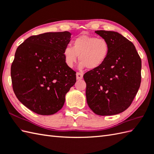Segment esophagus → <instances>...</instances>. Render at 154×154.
Wrapping results in <instances>:
<instances>
[{"mask_svg": "<svg viewBox=\"0 0 154 154\" xmlns=\"http://www.w3.org/2000/svg\"><path fill=\"white\" fill-rule=\"evenodd\" d=\"M83 74L82 73H77L76 74V77H77V79H83Z\"/></svg>", "mask_w": 154, "mask_h": 154, "instance_id": "esophagus-1", "label": "esophagus"}]
</instances>
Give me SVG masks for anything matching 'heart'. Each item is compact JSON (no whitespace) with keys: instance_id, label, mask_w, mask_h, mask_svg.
<instances>
[{"instance_id":"obj_1","label":"heart","mask_w":154,"mask_h":154,"mask_svg":"<svg viewBox=\"0 0 154 154\" xmlns=\"http://www.w3.org/2000/svg\"><path fill=\"white\" fill-rule=\"evenodd\" d=\"M71 45L72 48L66 47L63 51L65 64L70 68L74 66L79 57V68L97 69L105 62L109 55V44L103 38L81 35L74 39Z\"/></svg>"}]
</instances>
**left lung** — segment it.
I'll use <instances>...</instances> for the list:
<instances>
[{"label":"left lung","mask_w":154,"mask_h":154,"mask_svg":"<svg viewBox=\"0 0 154 154\" xmlns=\"http://www.w3.org/2000/svg\"><path fill=\"white\" fill-rule=\"evenodd\" d=\"M95 33L109 42L110 52L101 66L83 75L87 102L98 115H114L126 110L138 93L141 58L134 45L118 32L97 30Z\"/></svg>","instance_id":"left-lung-1"}]
</instances>
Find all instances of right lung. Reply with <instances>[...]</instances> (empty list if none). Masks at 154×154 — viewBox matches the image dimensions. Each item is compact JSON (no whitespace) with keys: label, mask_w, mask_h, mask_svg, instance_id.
Masks as SVG:
<instances>
[{"label":"right lung","mask_w":154,"mask_h":154,"mask_svg":"<svg viewBox=\"0 0 154 154\" xmlns=\"http://www.w3.org/2000/svg\"><path fill=\"white\" fill-rule=\"evenodd\" d=\"M71 35L65 31L32 35L16 51L11 72L13 91L35 113H56L76 82V72L67 66L63 55Z\"/></svg>","instance_id":"add662e5"}]
</instances>
